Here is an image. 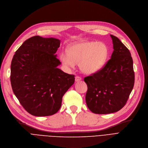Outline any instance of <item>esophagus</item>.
Masks as SVG:
<instances>
[{"mask_svg": "<svg viewBox=\"0 0 148 148\" xmlns=\"http://www.w3.org/2000/svg\"><path fill=\"white\" fill-rule=\"evenodd\" d=\"M81 79H81V78L80 77V76H76V77H75V81H76V82L80 81Z\"/></svg>", "mask_w": 148, "mask_h": 148, "instance_id": "1", "label": "esophagus"}]
</instances>
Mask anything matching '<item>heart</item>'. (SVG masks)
Returning a JSON list of instances; mask_svg holds the SVG:
<instances>
[{
	"mask_svg": "<svg viewBox=\"0 0 148 148\" xmlns=\"http://www.w3.org/2000/svg\"><path fill=\"white\" fill-rule=\"evenodd\" d=\"M109 55V49L103 42L84 41L69 47L67 52L63 51L60 60L65 67L73 69L76 63L82 72L92 74L101 69Z\"/></svg>",
	"mask_w": 148,
	"mask_h": 148,
	"instance_id": "1",
	"label": "heart"
}]
</instances>
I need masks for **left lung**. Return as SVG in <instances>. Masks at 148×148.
Here are the masks:
<instances>
[{"mask_svg":"<svg viewBox=\"0 0 148 148\" xmlns=\"http://www.w3.org/2000/svg\"><path fill=\"white\" fill-rule=\"evenodd\" d=\"M114 51L106 66L84 78L87 85L86 101L94 114L114 113L126 104L134 85L131 53L120 40L110 35Z\"/></svg>","mask_w":148,"mask_h":148,"instance_id":"left-lung-1","label":"left lung"}]
</instances>
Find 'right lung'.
<instances>
[{"instance_id": "obj_1", "label": "right lung", "mask_w": 148, "mask_h": 148, "mask_svg": "<svg viewBox=\"0 0 148 148\" xmlns=\"http://www.w3.org/2000/svg\"><path fill=\"white\" fill-rule=\"evenodd\" d=\"M61 40L34 36L17 49L11 64V84L15 96L29 114L52 115L60 110L62 98L75 82L64 72L56 52Z\"/></svg>"}]
</instances>
